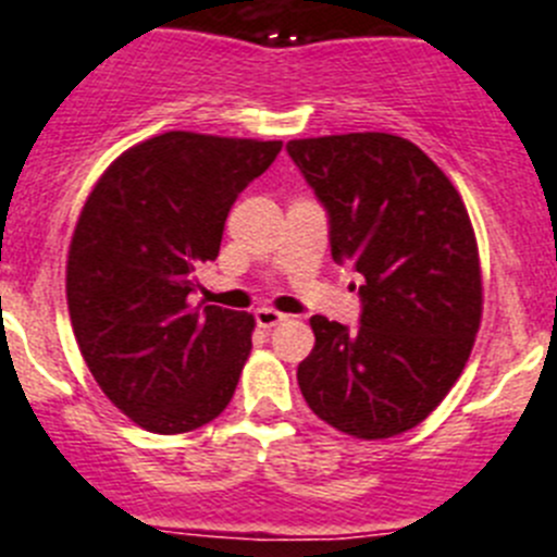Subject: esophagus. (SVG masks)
Returning a JSON list of instances; mask_svg holds the SVG:
<instances>
[{
    "mask_svg": "<svg viewBox=\"0 0 557 557\" xmlns=\"http://www.w3.org/2000/svg\"><path fill=\"white\" fill-rule=\"evenodd\" d=\"M255 322H258V327L272 330V327H277V324L288 322V315L280 313V310H274V308H258L255 310Z\"/></svg>",
    "mask_w": 557,
    "mask_h": 557,
    "instance_id": "obj_1",
    "label": "esophagus"
}]
</instances>
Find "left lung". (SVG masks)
<instances>
[{
  "label": "left lung",
  "mask_w": 557,
  "mask_h": 557,
  "mask_svg": "<svg viewBox=\"0 0 557 557\" xmlns=\"http://www.w3.org/2000/svg\"><path fill=\"white\" fill-rule=\"evenodd\" d=\"M330 216L335 263L363 285L360 327L313 315L305 403L352 438L422 424L458 383L483 319L478 238L458 188L408 138L347 133L288 141Z\"/></svg>",
  "instance_id": "left-lung-1"
}]
</instances>
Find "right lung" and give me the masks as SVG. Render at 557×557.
Listing matches in <instances>:
<instances>
[{
    "label": "right lung",
    "instance_id": "1",
    "mask_svg": "<svg viewBox=\"0 0 557 557\" xmlns=\"http://www.w3.org/2000/svg\"><path fill=\"white\" fill-rule=\"evenodd\" d=\"M283 141L188 129L119 154L79 210L69 244L74 338L104 397L138 428L191 433L230 405L252 349V313L191 308L219 258L235 197Z\"/></svg>",
    "mask_w": 557,
    "mask_h": 557
}]
</instances>
